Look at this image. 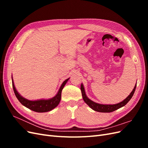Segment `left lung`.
Returning a JSON list of instances; mask_svg holds the SVG:
<instances>
[{
  "mask_svg": "<svg viewBox=\"0 0 148 148\" xmlns=\"http://www.w3.org/2000/svg\"><path fill=\"white\" fill-rule=\"evenodd\" d=\"M136 86V84L135 86V87H134L133 91L131 92L130 94V95H128L127 98H125L123 101L120 102L118 103V104H98V103H96L95 102L91 101V99H89L87 97L86 93H85L84 88L83 86V84L82 83L81 84V91H82V97L84 101L85 102L86 104H87L88 106H89V107H90V108H91L92 110L97 112H112L117 110L118 109L121 108V107L125 106L127 104L128 101L130 100L131 98L133 97V94L135 91Z\"/></svg>",
  "mask_w": 148,
  "mask_h": 148,
  "instance_id": "obj_1",
  "label": "left lung"
}]
</instances>
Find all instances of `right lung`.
Here are the masks:
<instances>
[{
  "label": "right lung",
  "mask_w": 148,
  "mask_h": 148,
  "mask_svg": "<svg viewBox=\"0 0 148 148\" xmlns=\"http://www.w3.org/2000/svg\"><path fill=\"white\" fill-rule=\"evenodd\" d=\"M12 79V86L13 91H14L15 95L16 98L18 100L22 105H23L26 107H27L29 109L33 110L36 112H46L51 111L52 109L59 105L61 99V93L63 89L64 86L66 82H68L69 78L65 79V81L62 84L60 89L58 91L57 95L53 97L52 98L49 99H39L35 101H30L26 98L21 96L20 94L16 91L14 83H13V79Z\"/></svg>",
  "instance_id": "add662e5"
}]
</instances>
